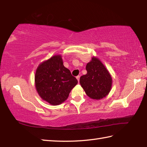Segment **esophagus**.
Masks as SVG:
<instances>
[{
  "mask_svg": "<svg viewBox=\"0 0 147 147\" xmlns=\"http://www.w3.org/2000/svg\"><path fill=\"white\" fill-rule=\"evenodd\" d=\"M76 78H77L78 81V82H80V76H76Z\"/></svg>",
  "mask_w": 147,
  "mask_h": 147,
  "instance_id": "obj_1",
  "label": "esophagus"
}]
</instances>
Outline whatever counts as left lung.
<instances>
[{"label": "left lung", "mask_w": 147, "mask_h": 147, "mask_svg": "<svg viewBox=\"0 0 147 147\" xmlns=\"http://www.w3.org/2000/svg\"><path fill=\"white\" fill-rule=\"evenodd\" d=\"M86 74L80 82L86 94L92 99H102L108 95L112 86V78L100 61L93 57L86 64Z\"/></svg>", "instance_id": "left-lung-1"}]
</instances>
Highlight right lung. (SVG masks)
Wrapping results in <instances>:
<instances>
[{
	"mask_svg": "<svg viewBox=\"0 0 147 147\" xmlns=\"http://www.w3.org/2000/svg\"><path fill=\"white\" fill-rule=\"evenodd\" d=\"M39 95L51 105H59L68 98L78 80L63 65L61 55H54L40 64L35 73Z\"/></svg>",
	"mask_w": 147,
	"mask_h": 147,
	"instance_id": "add662e5",
	"label": "right lung"
}]
</instances>
